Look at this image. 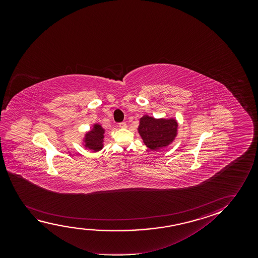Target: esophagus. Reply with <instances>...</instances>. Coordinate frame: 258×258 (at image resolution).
Masks as SVG:
<instances>
[{
    "label": "esophagus",
    "mask_w": 258,
    "mask_h": 258,
    "mask_svg": "<svg viewBox=\"0 0 258 258\" xmlns=\"http://www.w3.org/2000/svg\"><path fill=\"white\" fill-rule=\"evenodd\" d=\"M119 127H127V123L126 122H124V121H122V122H120V123H119Z\"/></svg>",
    "instance_id": "1"
}]
</instances>
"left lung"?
<instances>
[{
	"mask_svg": "<svg viewBox=\"0 0 258 258\" xmlns=\"http://www.w3.org/2000/svg\"><path fill=\"white\" fill-rule=\"evenodd\" d=\"M144 144L152 151H159L173 144L178 134V122L174 118H154L145 114L138 127Z\"/></svg>",
	"mask_w": 258,
	"mask_h": 258,
	"instance_id": "obj_1",
	"label": "left lung"
}]
</instances>
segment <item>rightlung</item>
Returning a JSON list of instances; mask_svg holds the SVG:
<instances>
[{
    "label": "right lung",
    "instance_id": "add662e5",
    "mask_svg": "<svg viewBox=\"0 0 258 258\" xmlns=\"http://www.w3.org/2000/svg\"><path fill=\"white\" fill-rule=\"evenodd\" d=\"M105 128L99 123H94L90 131L85 132V137L82 140V145L85 149L93 152H98L104 147Z\"/></svg>",
    "mask_w": 258,
    "mask_h": 258
}]
</instances>
